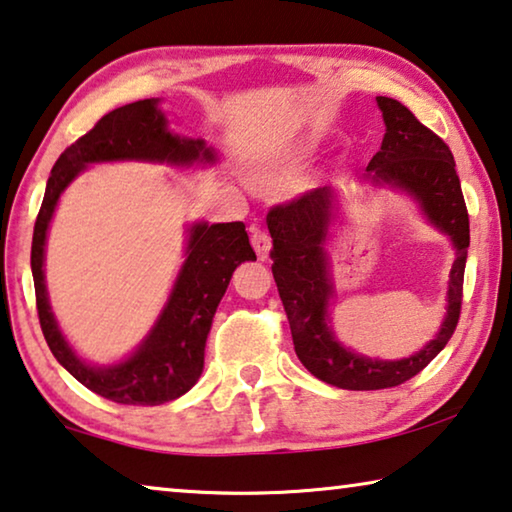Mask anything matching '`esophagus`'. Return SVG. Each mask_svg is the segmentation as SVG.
<instances>
[{"mask_svg": "<svg viewBox=\"0 0 512 512\" xmlns=\"http://www.w3.org/2000/svg\"><path fill=\"white\" fill-rule=\"evenodd\" d=\"M250 243H253V248H255V253H257L259 259L269 257L271 237L264 230H253V234H250Z\"/></svg>", "mask_w": 512, "mask_h": 512, "instance_id": "obj_1", "label": "esophagus"}]
</instances>
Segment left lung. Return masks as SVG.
I'll return each instance as SVG.
<instances>
[{"label": "left lung", "instance_id": "obj_1", "mask_svg": "<svg viewBox=\"0 0 512 512\" xmlns=\"http://www.w3.org/2000/svg\"><path fill=\"white\" fill-rule=\"evenodd\" d=\"M385 120L380 150L367 166V180L408 191L428 221L449 234L456 246L446 291V316L435 339L403 360H371L348 351L328 326L332 280L326 239L335 218L330 186L275 205L266 223L273 239V278L285 305L294 348L303 367L323 383L342 389H387L410 380L449 342L460 319L462 280L469 248V216L453 154L440 136L421 125L408 107L392 97H376Z\"/></svg>", "mask_w": 512, "mask_h": 512}]
</instances>
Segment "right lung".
Listing matches in <instances>:
<instances>
[{"label": "right lung", "instance_id": "1", "mask_svg": "<svg viewBox=\"0 0 512 512\" xmlns=\"http://www.w3.org/2000/svg\"><path fill=\"white\" fill-rule=\"evenodd\" d=\"M159 100H139L109 111L91 132L61 152L47 180L45 198L31 241V273L36 287V310L45 342L54 358L91 392L123 405H159L196 385L205 367V344L216 307L221 303L234 269L257 259L250 248L246 225L196 223L189 230L186 259L170 298L150 335L125 362L91 367L72 351L56 323L45 287V239L52 214L66 186L88 164L97 161H159L170 166L212 164L216 152L202 139H186L168 129Z\"/></svg>", "mask_w": 512, "mask_h": 512}]
</instances>
